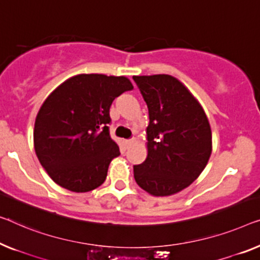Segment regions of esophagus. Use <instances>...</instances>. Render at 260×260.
Segmentation results:
<instances>
[{
	"label": "esophagus",
	"mask_w": 260,
	"mask_h": 260,
	"mask_svg": "<svg viewBox=\"0 0 260 260\" xmlns=\"http://www.w3.org/2000/svg\"><path fill=\"white\" fill-rule=\"evenodd\" d=\"M133 143V139H129V140H125L123 141V146H125V148H128V147Z\"/></svg>",
	"instance_id": "obj_1"
}]
</instances>
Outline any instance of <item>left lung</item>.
I'll use <instances>...</instances> for the list:
<instances>
[{
  "instance_id": "left-lung-1",
  "label": "left lung",
  "mask_w": 260,
  "mask_h": 260,
  "mask_svg": "<svg viewBox=\"0 0 260 260\" xmlns=\"http://www.w3.org/2000/svg\"><path fill=\"white\" fill-rule=\"evenodd\" d=\"M148 107V155L134 166V179L154 196H169L190 185L211 155V129L202 106L169 75L134 76Z\"/></svg>"
}]
</instances>
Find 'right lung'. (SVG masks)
Here are the masks:
<instances>
[{
  "label": "right lung",
  "mask_w": 260,
  "mask_h": 260,
  "mask_svg": "<svg viewBox=\"0 0 260 260\" xmlns=\"http://www.w3.org/2000/svg\"><path fill=\"white\" fill-rule=\"evenodd\" d=\"M131 90L126 77L92 73L72 77L46 98L35 121L34 145L57 184L86 192L104 183L111 161L120 155L108 128L110 107Z\"/></svg>",
  "instance_id": "add662e5"
}]
</instances>
